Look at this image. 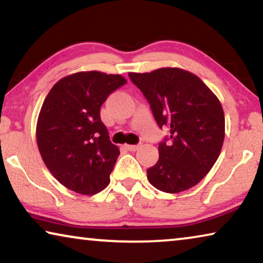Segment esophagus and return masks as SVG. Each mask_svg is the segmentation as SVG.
Returning <instances> with one entry per match:
<instances>
[{
    "label": "esophagus",
    "mask_w": 263,
    "mask_h": 263,
    "mask_svg": "<svg viewBox=\"0 0 263 263\" xmlns=\"http://www.w3.org/2000/svg\"><path fill=\"white\" fill-rule=\"evenodd\" d=\"M125 148H126V150H128V151H137L139 148V145H128V144H126V145H125Z\"/></svg>",
    "instance_id": "34e87169"
}]
</instances>
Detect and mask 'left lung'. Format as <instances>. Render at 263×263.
I'll return each mask as SVG.
<instances>
[{"instance_id":"obj_1","label":"left lung","mask_w":263,"mask_h":263,"mask_svg":"<svg viewBox=\"0 0 263 263\" xmlns=\"http://www.w3.org/2000/svg\"><path fill=\"white\" fill-rule=\"evenodd\" d=\"M128 77L146 98L158 126L170 128V142L159 143V159L147 169V179L169 194L195 186L216 163L224 140V112L217 97L197 76L177 67Z\"/></svg>"}]
</instances>
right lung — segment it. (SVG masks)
<instances>
[{"label": "right lung", "mask_w": 263, "mask_h": 263, "mask_svg": "<svg viewBox=\"0 0 263 263\" xmlns=\"http://www.w3.org/2000/svg\"><path fill=\"white\" fill-rule=\"evenodd\" d=\"M126 79L98 70L59 80L42 104L36 140L47 169L62 185L81 195L100 193L119 156L100 119V107Z\"/></svg>", "instance_id": "right-lung-1"}]
</instances>
